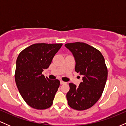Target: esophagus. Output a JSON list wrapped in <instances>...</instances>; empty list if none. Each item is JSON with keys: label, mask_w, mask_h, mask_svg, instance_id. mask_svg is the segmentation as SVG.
<instances>
[{"label": "esophagus", "mask_w": 126, "mask_h": 126, "mask_svg": "<svg viewBox=\"0 0 126 126\" xmlns=\"http://www.w3.org/2000/svg\"><path fill=\"white\" fill-rule=\"evenodd\" d=\"M66 83L65 82H63V80H60V84L62 85V84H64V83Z\"/></svg>", "instance_id": "obj_1"}]
</instances>
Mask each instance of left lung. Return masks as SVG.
Segmentation results:
<instances>
[{
	"mask_svg": "<svg viewBox=\"0 0 126 126\" xmlns=\"http://www.w3.org/2000/svg\"><path fill=\"white\" fill-rule=\"evenodd\" d=\"M64 46L74 57L75 71L83 76L79 86L69 83L67 103L76 110H87L97 102L104 89L108 75L105 59L99 50L86 43L76 42Z\"/></svg>",
	"mask_w": 126,
	"mask_h": 126,
	"instance_id": "8db88e82",
	"label": "left lung"
}]
</instances>
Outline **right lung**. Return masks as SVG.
<instances>
[{
  "label": "right lung",
  "mask_w": 126,
  "mask_h": 126,
  "mask_svg": "<svg viewBox=\"0 0 126 126\" xmlns=\"http://www.w3.org/2000/svg\"><path fill=\"white\" fill-rule=\"evenodd\" d=\"M62 45L37 43L27 47L19 54L15 82L22 97L32 108L44 110L53 104L60 81L45 78L42 72L49 67Z\"/></svg>",
  "instance_id": "add662e5"
}]
</instances>
